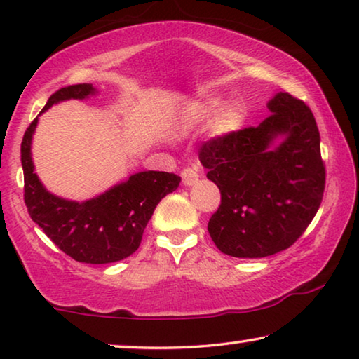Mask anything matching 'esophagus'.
<instances>
[{
  "mask_svg": "<svg viewBox=\"0 0 359 359\" xmlns=\"http://www.w3.org/2000/svg\"><path fill=\"white\" fill-rule=\"evenodd\" d=\"M181 180H183V184L184 186H192L194 183L198 181V173L196 168H183V172H181Z\"/></svg>",
  "mask_w": 359,
  "mask_h": 359,
  "instance_id": "obj_1",
  "label": "esophagus"
}]
</instances>
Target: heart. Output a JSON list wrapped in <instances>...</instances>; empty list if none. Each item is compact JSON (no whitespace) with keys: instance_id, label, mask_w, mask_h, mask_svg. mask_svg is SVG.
<instances>
[{"instance_id":"1","label":"heart","mask_w":359,"mask_h":359,"mask_svg":"<svg viewBox=\"0 0 359 359\" xmlns=\"http://www.w3.org/2000/svg\"><path fill=\"white\" fill-rule=\"evenodd\" d=\"M239 112L234 107H226L222 115H219V125H222L223 130H233L239 125Z\"/></svg>"}]
</instances>
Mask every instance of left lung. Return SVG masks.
Listing matches in <instances>:
<instances>
[{"mask_svg": "<svg viewBox=\"0 0 359 359\" xmlns=\"http://www.w3.org/2000/svg\"><path fill=\"white\" fill-rule=\"evenodd\" d=\"M258 126L203 142L207 178L222 192L208 222L215 245L236 258H263L289 249L321 205L326 167L319 130L305 102L278 93ZM278 135L285 140L271 149Z\"/></svg>", "mask_w": 359, "mask_h": 359, "instance_id": "1", "label": "left lung"}]
</instances>
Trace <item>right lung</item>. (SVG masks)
I'll list each match as a JSON object with an SVG mask.
<instances>
[{"label":"right lung","instance_id":"obj_1","mask_svg":"<svg viewBox=\"0 0 359 359\" xmlns=\"http://www.w3.org/2000/svg\"><path fill=\"white\" fill-rule=\"evenodd\" d=\"M95 93L90 83L60 88L48 99L41 114L53 104L85 99ZM36 123L38 117L27 128L20 144L24 201L30 218L60 250L76 262L114 263L135 253L157 203L180 186V176L140 172L90 201H65L48 192L33 173L30 146Z\"/></svg>","mask_w":359,"mask_h":359}]
</instances>
